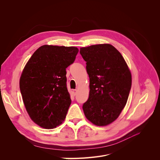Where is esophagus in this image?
<instances>
[{
    "label": "esophagus",
    "mask_w": 160,
    "mask_h": 160,
    "mask_svg": "<svg viewBox=\"0 0 160 160\" xmlns=\"http://www.w3.org/2000/svg\"><path fill=\"white\" fill-rule=\"evenodd\" d=\"M72 92H73L74 95H76L77 94V89H73V90H72Z\"/></svg>",
    "instance_id": "obj_1"
}]
</instances>
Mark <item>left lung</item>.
Segmentation results:
<instances>
[{
	"label": "left lung",
	"mask_w": 160,
	"mask_h": 160,
	"mask_svg": "<svg viewBox=\"0 0 160 160\" xmlns=\"http://www.w3.org/2000/svg\"><path fill=\"white\" fill-rule=\"evenodd\" d=\"M89 77V95L83 105L87 119L98 127L114 122L127 102L132 74L122 54L110 44L80 48Z\"/></svg>",
	"instance_id": "1"
}]
</instances>
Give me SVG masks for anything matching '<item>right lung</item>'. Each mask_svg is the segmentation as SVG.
<instances>
[{"mask_svg": "<svg viewBox=\"0 0 160 160\" xmlns=\"http://www.w3.org/2000/svg\"><path fill=\"white\" fill-rule=\"evenodd\" d=\"M78 52L75 47L45 45L24 67L19 80L23 102L30 119L41 128H55L65 119L71 103L66 68Z\"/></svg>", "mask_w": 160, "mask_h": 160, "instance_id": "1", "label": "right lung"}]
</instances>
